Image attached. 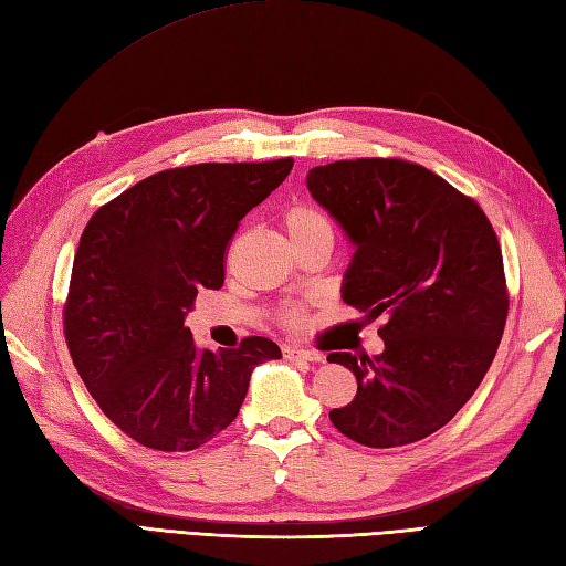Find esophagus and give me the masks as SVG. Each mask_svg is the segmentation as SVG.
<instances>
[{"label": "esophagus", "mask_w": 566, "mask_h": 566, "mask_svg": "<svg viewBox=\"0 0 566 566\" xmlns=\"http://www.w3.org/2000/svg\"><path fill=\"white\" fill-rule=\"evenodd\" d=\"M284 357L296 359V361H323L325 359L321 352L304 349V347H284Z\"/></svg>", "instance_id": "obj_1"}]
</instances>
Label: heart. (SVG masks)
I'll return each mask as SVG.
<instances>
[{
    "mask_svg": "<svg viewBox=\"0 0 566 566\" xmlns=\"http://www.w3.org/2000/svg\"><path fill=\"white\" fill-rule=\"evenodd\" d=\"M284 223V231L289 235V241L298 243L304 239H313V235H327V239H333V223L327 219L325 212H321L318 207L306 205V202H296L292 205L284 212L282 217ZM301 313L298 311H289L286 313V321L289 323H298Z\"/></svg>",
    "mask_w": 566,
    "mask_h": 566,
    "instance_id": "1",
    "label": "heart"
}]
</instances>
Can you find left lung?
Returning a JSON list of instances; mask_svg holds the SVG:
<instances>
[{"label": "left lung", "instance_id": "1", "mask_svg": "<svg viewBox=\"0 0 566 566\" xmlns=\"http://www.w3.org/2000/svg\"><path fill=\"white\" fill-rule=\"evenodd\" d=\"M306 186L354 245L343 301L386 321L376 357L327 354L357 378L331 422L371 449L424 439L472 398L502 343L509 296L492 223L451 182L400 159L315 166Z\"/></svg>", "mask_w": 566, "mask_h": 566}]
</instances>
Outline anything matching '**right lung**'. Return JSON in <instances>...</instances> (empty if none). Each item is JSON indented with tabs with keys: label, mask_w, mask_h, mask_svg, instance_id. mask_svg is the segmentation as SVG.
<instances>
[{
	"label": "right lung",
	"mask_w": 566,
	"mask_h": 566,
	"mask_svg": "<svg viewBox=\"0 0 566 566\" xmlns=\"http://www.w3.org/2000/svg\"><path fill=\"white\" fill-rule=\"evenodd\" d=\"M294 159L195 164L139 180L91 217L78 241L64 337L103 415L156 451H192L227 429L268 337L200 349L186 315L200 289L223 284L239 221L282 186Z\"/></svg>",
	"instance_id": "add662e5"
}]
</instances>
